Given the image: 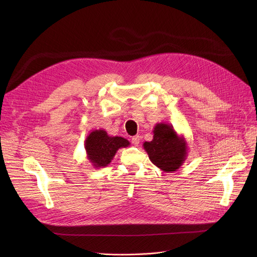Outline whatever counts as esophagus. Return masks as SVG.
Segmentation results:
<instances>
[{
    "instance_id": "34e87169",
    "label": "esophagus",
    "mask_w": 257,
    "mask_h": 257,
    "mask_svg": "<svg viewBox=\"0 0 257 257\" xmlns=\"http://www.w3.org/2000/svg\"><path fill=\"white\" fill-rule=\"evenodd\" d=\"M131 143H132L134 146H139V144H140V137H139V136L133 137V138L131 139Z\"/></svg>"
}]
</instances>
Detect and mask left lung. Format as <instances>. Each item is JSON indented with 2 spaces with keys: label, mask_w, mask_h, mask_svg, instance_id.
Returning a JSON list of instances; mask_svg holds the SVG:
<instances>
[{
  "label": "left lung",
  "mask_w": 257,
  "mask_h": 257,
  "mask_svg": "<svg viewBox=\"0 0 257 257\" xmlns=\"http://www.w3.org/2000/svg\"><path fill=\"white\" fill-rule=\"evenodd\" d=\"M153 140L143 147L152 164L164 172L177 171L187 156V144L170 124L158 123L153 129Z\"/></svg>",
  "instance_id": "left-lung-1"
}]
</instances>
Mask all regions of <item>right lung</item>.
<instances>
[{"label":"right lung","mask_w":257,"mask_h":257,"mask_svg":"<svg viewBox=\"0 0 257 257\" xmlns=\"http://www.w3.org/2000/svg\"><path fill=\"white\" fill-rule=\"evenodd\" d=\"M130 146L129 141L120 137H110L103 129L92 130L85 140L87 159L94 169L105 168L111 163L120 148Z\"/></svg>","instance_id":"right-lung-1"}]
</instances>
